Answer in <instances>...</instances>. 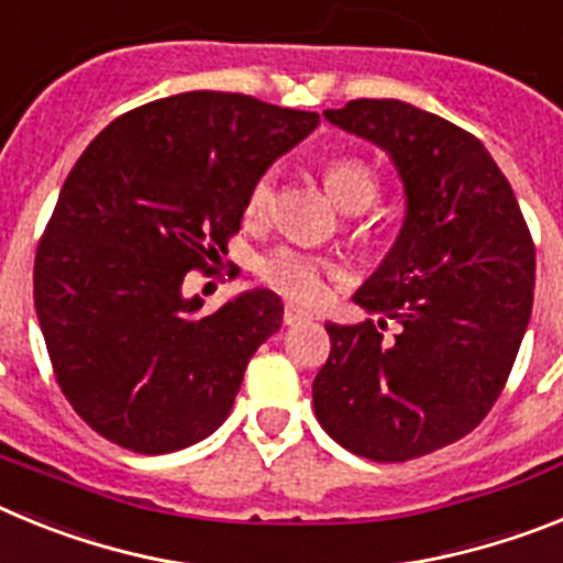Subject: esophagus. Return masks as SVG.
Here are the masks:
<instances>
[{"mask_svg":"<svg viewBox=\"0 0 563 563\" xmlns=\"http://www.w3.org/2000/svg\"><path fill=\"white\" fill-rule=\"evenodd\" d=\"M310 312L307 310H301V307H296V305H285V324L287 327H296V324H301V321H310Z\"/></svg>","mask_w":563,"mask_h":563,"instance_id":"1","label":"esophagus"}]
</instances>
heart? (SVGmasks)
<instances>
[{
	"mask_svg": "<svg viewBox=\"0 0 563 563\" xmlns=\"http://www.w3.org/2000/svg\"><path fill=\"white\" fill-rule=\"evenodd\" d=\"M321 180H324L327 194L335 200V206H341L343 211L350 213L366 211L377 200V191H380L375 172L361 157H332L321 168ZM273 188H276L273 172L258 174L256 180H253L245 200L247 220H262L271 211ZM256 271L267 285L292 298H301V301H316V298H321V292H324V278L338 273L335 265H330L324 258L287 245L267 251L256 262Z\"/></svg>",
	"mask_w": 563,
	"mask_h": 563,
	"instance_id": "heart-1",
	"label": "heart"
}]
</instances>
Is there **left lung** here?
<instances>
[{
	"label": "left lung",
	"instance_id": "1",
	"mask_svg": "<svg viewBox=\"0 0 563 563\" xmlns=\"http://www.w3.org/2000/svg\"><path fill=\"white\" fill-rule=\"evenodd\" d=\"M324 118L389 154L406 220L352 298L380 321L327 324L332 350L312 406L352 454L417 460L471 434L505 389L533 310V236L507 177L465 129L395 98ZM386 317L401 324L395 339L382 335Z\"/></svg>",
	"mask_w": 563,
	"mask_h": 563
}]
</instances>
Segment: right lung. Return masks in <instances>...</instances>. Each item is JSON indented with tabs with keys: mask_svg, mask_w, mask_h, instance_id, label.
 Returning a JSON list of instances; mask_svg holds the SVG:
<instances>
[{
	"mask_svg": "<svg viewBox=\"0 0 563 563\" xmlns=\"http://www.w3.org/2000/svg\"><path fill=\"white\" fill-rule=\"evenodd\" d=\"M316 126L318 112L200 89L114 118L84 148L38 242L33 298L58 386L89 429L168 454L225 422L285 307L251 290L202 312L183 278L220 262L253 180Z\"/></svg>",
	"mask_w": 563,
	"mask_h": 563,
	"instance_id": "add662e5",
	"label": "right lung"
}]
</instances>
